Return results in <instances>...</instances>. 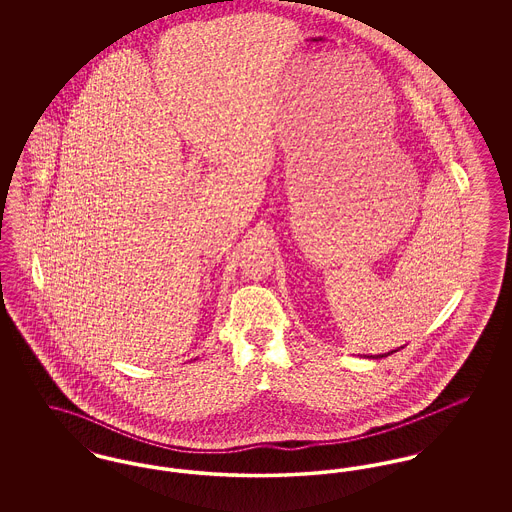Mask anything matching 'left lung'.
I'll use <instances>...</instances> for the list:
<instances>
[{
  "label": "left lung",
  "instance_id": "obj_1",
  "mask_svg": "<svg viewBox=\"0 0 512 512\" xmlns=\"http://www.w3.org/2000/svg\"><path fill=\"white\" fill-rule=\"evenodd\" d=\"M399 349H403V345H401V347H397V349H393V351H388V353H382V355H370L368 359H382V357H388V355L395 353V351H399Z\"/></svg>",
  "mask_w": 512,
  "mask_h": 512
}]
</instances>
